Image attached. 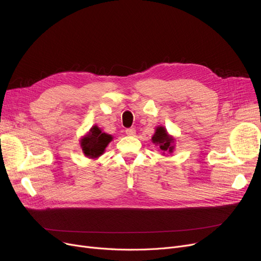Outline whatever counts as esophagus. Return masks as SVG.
<instances>
[{"label":"esophagus","mask_w":261,"mask_h":261,"mask_svg":"<svg viewBox=\"0 0 261 261\" xmlns=\"http://www.w3.org/2000/svg\"><path fill=\"white\" fill-rule=\"evenodd\" d=\"M125 133H126L127 136H135L136 129H135V128H127V129L125 130Z\"/></svg>","instance_id":"obj_1"}]
</instances>
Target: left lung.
Instances as JSON below:
<instances>
[{
  "mask_svg": "<svg viewBox=\"0 0 261 261\" xmlns=\"http://www.w3.org/2000/svg\"><path fill=\"white\" fill-rule=\"evenodd\" d=\"M152 141L154 144L158 145L163 155L172 154L175 147V138L171 136L166 127L157 126L155 133L152 137Z\"/></svg>",
  "mask_w": 261,
  "mask_h": 261,
  "instance_id": "1",
  "label": "left lung"
}]
</instances>
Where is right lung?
<instances>
[{
  "instance_id": "1",
  "label": "right lung",
  "mask_w": 261,
  "mask_h": 261,
  "mask_svg": "<svg viewBox=\"0 0 261 261\" xmlns=\"http://www.w3.org/2000/svg\"><path fill=\"white\" fill-rule=\"evenodd\" d=\"M113 140V136L103 133L96 125L92 126L89 133L81 139L80 144L84 155L88 158H98L105 152L106 146Z\"/></svg>"
}]
</instances>
